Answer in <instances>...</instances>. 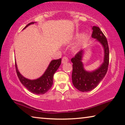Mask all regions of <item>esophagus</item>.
Listing matches in <instances>:
<instances>
[{
	"mask_svg": "<svg viewBox=\"0 0 125 125\" xmlns=\"http://www.w3.org/2000/svg\"><path fill=\"white\" fill-rule=\"evenodd\" d=\"M69 61V59L67 57H63L62 59V64H64V63L68 62Z\"/></svg>",
	"mask_w": 125,
	"mask_h": 125,
	"instance_id": "34e87169",
	"label": "esophagus"
}]
</instances>
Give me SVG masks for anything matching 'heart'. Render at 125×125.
I'll return each mask as SVG.
<instances>
[{
	"label": "heart",
	"instance_id": "1",
	"mask_svg": "<svg viewBox=\"0 0 125 125\" xmlns=\"http://www.w3.org/2000/svg\"><path fill=\"white\" fill-rule=\"evenodd\" d=\"M88 37V35L85 33H83L82 34H80L79 33H76L75 35L74 36L75 38H78L79 40L78 41L76 42L75 44L74 45V46L73 47V49L74 51H76L79 49L80 46L82 45V44L83 42L85 41V40L87 39Z\"/></svg>",
	"mask_w": 125,
	"mask_h": 125
}]
</instances>
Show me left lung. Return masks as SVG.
I'll return each mask as SVG.
<instances>
[{"label": "left lung", "instance_id": "obj_1", "mask_svg": "<svg viewBox=\"0 0 125 125\" xmlns=\"http://www.w3.org/2000/svg\"><path fill=\"white\" fill-rule=\"evenodd\" d=\"M92 37L100 43L104 50V59L101 66L95 70L89 72L85 70L82 59L84 54L81 50L72 59L73 62L72 82L75 87L83 92L92 91L98 85L104 77L108 70L109 64V48L108 42L104 34L98 27H92Z\"/></svg>", "mask_w": 125, "mask_h": 125}]
</instances>
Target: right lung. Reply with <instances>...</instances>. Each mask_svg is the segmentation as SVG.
Here are the masks:
<instances>
[{
	"label": "right lung",
	"instance_id": "obj_1",
	"mask_svg": "<svg viewBox=\"0 0 125 125\" xmlns=\"http://www.w3.org/2000/svg\"><path fill=\"white\" fill-rule=\"evenodd\" d=\"M34 23L35 22L30 23L25 27L23 30L30 25L34 24ZM61 62V59L52 60L42 75L34 80L26 78L20 73L17 68L16 61H15V66L17 75L21 83L31 93L36 94H42L46 93L49 89H51L53 84V75L59 68Z\"/></svg>",
	"mask_w": 125,
	"mask_h": 125
}]
</instances>
